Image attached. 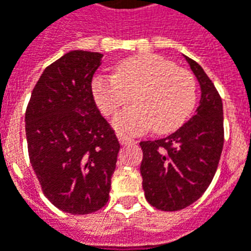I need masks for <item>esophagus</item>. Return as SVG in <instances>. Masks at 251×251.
<instances>
[{
  "label": "esophagus",
  "mask_w": 251,
  "mask_h": 251,
  "mask_svg": "<svg viewBox=\"0 0 251 251\" xmlns=\"http://www.w3.org/2000/svg\"><path fill=\"white\" fill-rule=\"evenodd\" d=\"M118 140H119V143H121L122 146H126V144L134 143V140L130 139V137H126V136H122V134H118Z\"/></svg>",
  "instance_id": "esophagus-1"
}]
</instances>
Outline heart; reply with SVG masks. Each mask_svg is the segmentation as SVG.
<instances>
[{
	"label": "heart",
	"mask_w": 251,
	"mask_h": 251,
	"mask_svg": "<svg viewBox=\"0 0 251 251\" xmlns=\"http://www.w3.org/2000/svg\"><path fill=\"white\" fill-rule=\"evenodd\" d=\"M92 93L105 117L134 100L112 121L124 134H140L154 126L158 134L177 130L197 104V81L190 71L156 54H137L119 61L114 75H97Z\"/></svg>",
	"instance_id": "obj_1"
}]
</instances>
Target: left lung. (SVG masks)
Returning a JSON list of instances; mask_svg holds the SVG:
<instances>
[{"instance_id":"left-lung-1","label":"left lung","mask_w":251,"mask_h":251,"mask_svg":"<svg viewBox=\"0 0 251 251\" xmlns=\"http://www.w3.org/2000/svg\"><path fill=\"white\" fill-rule=\"evenodd\" d=\"M184 57L201 86L195 115L165 139L140 143L144 195L148 203L163 211L181 210L203 195L217 170L224 144L219 92L197 61Z\"/></svg>"}]
</instances>
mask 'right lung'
Returning <instances> with one entry per match:
<instances>
[{
  "mask_svg": "<svg viewBox=\"0 0 251 251\" xmlns=\"http://www.w3.org/2000/svg\"><path fill=\"white\" fill-rule=\"evenodd\" d=\"M103 54L71 50L48 66L25 111L31 166L61 211L89 214L108 202L119 143L101 117L92 78Z\"/></svg>",
  "mask_w": 251,
  "mask_h": 251,
  "instance_id": "add662e5",
  "label": "right lung"
}]
</instances>
